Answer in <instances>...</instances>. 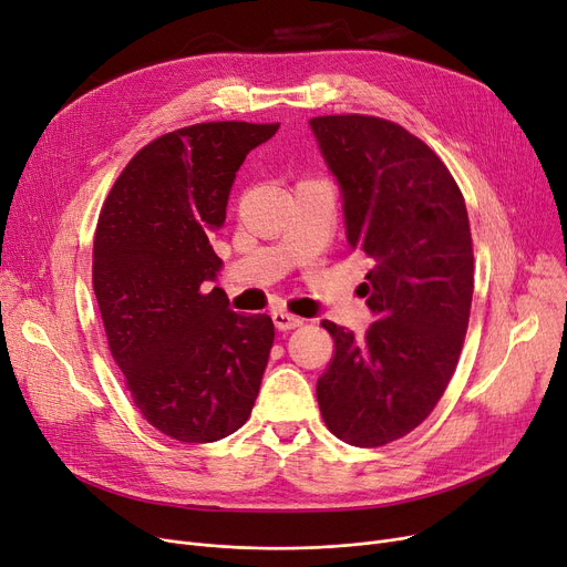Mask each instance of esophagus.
Segmentation results:
<instances>
[{
  "label": "esophagus",
  "instance_id": "obj_1",
  "mask_svg": "<svg viewBox=\"0 0 567 567\" xmlns=\"http://www.w3.org/2000/svg\"><path fill=\"white\" fill-rule=\"evenodd\" d=\"M271 319H274L278 331H291V329H299V326H303V319H301V317H293V315H289V312H285V310L271 312Z\"/></svg>",
  "mask_w": 567,
  "mask_h": 567
}]
</instances>
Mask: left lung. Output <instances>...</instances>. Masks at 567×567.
<instances>
[{
	"label": "left lung",
	"mask_w": 567,
	"mask_h": 567,
	"mask_svg": "<svg viewBox=\"0 0 567 567\" xmlns=\"http://www.w3.org/2000/svg\"><path fill=\"white\" fill-rule=\"evenodd\" d=\"M342 190L349 246L370 259L368 308L355 340L336 342L317 379L321 419L338 439L377 449L419 427L457 368L473 299V241L464 195L432 148L370 114L310 118Z\"/></svg>",
	"instance_id": "1"
}]
</instances>
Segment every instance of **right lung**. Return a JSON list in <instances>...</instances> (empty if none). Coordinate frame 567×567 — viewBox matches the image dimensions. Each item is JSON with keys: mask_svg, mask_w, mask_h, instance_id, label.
I'll return each instance as SVG.
<instances>
[{"mask_svg": "<svg viewBox=\"0 0 567 567\" xmlns=\"http://www.w3.org/2000/svg\"><path fill=\"white\" fill-rule=\"evenodd\" d=\"M280 124L206 122L142 146L103 202L92 282L126 389L165 436L212 443L241 427L274 347L268 315H236L208 234L238 167Z\"/></svg>", "mask_w": 567, "mask_h": 567, "instance_id": "add662e5", "label": "right lung"}]
</instances>
